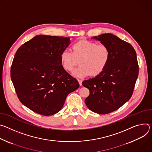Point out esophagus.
<instances>
[{
    "label": "esophagus",
    "instance_id": "1",
    "mask_svg": "<svg viewBox=\"0 0 152 152\" xmlns=\"http://www.w3.org/2000/svg\"><path fill=\"white\" fill-rule=\"evenodd\" d=\"M78 81L79 83L80 86H82V81L81 80H78Z\"/></svg>",
    "mask_w": 152,
    "mask_h": 152
}]
</instances>
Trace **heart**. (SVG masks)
Here are the masks:
<instances>
[{
    "label": "heart",
    "mask_w": 152,
    "mask_h": 152,
    "mask_svg": "<svg viewBox=\"0 0 152 152\" xmlns=\"http://www.w3.org/2000/svg\"><path fill=\"white\" fill-rule=\"evenodd\" d=\"M110 58V50L107 46L97 45L85 40L75 43L72 46V52L64 50L60 54L61 65L67 71H71L79 60L80 65L72 72V75L77 78H84L90 74L99 75L104 70Z\"/></svg>",
    "instance_id": "heart-1"
}]
</instances>
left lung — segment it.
I'll return each instance as SVG.
<instances>
[{"label": "left lung", "mask_w": 152, "mask_h": 152, "mask_svg": "<svg viewBox=\"0 0 152 152\" xmlns=\"http://www.w3.org/2000/svg\"><path fill=\"white\" fill-rule=\"evenodd\" d=\"M91 39L108 47L110 58L102 73L82 82L90 91L85 103L95 113L107 114L119 109L132 95L139 71L137 54L130 43L112 34Z\"/></svg>", "instance_id": "left-lung-1"}]
</instances>
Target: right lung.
<instances>
[{"mask_svg": "<svg viewBox=\"0 0 152 152\" xmlns=\"http://www.w3.org/2000/svg\"><path fill=\"white\" fill-rule=\"evenodd\" d=\"M70 38L38 35L17 50L11 78L20 102L39 114L49 116L63 107L69 93L80 85L63 67L60 54Z\"/></svg>", "mask_w": 152, "mask_h": 152, "instance_id": "1", "label": "right lung"}]
</instances>
